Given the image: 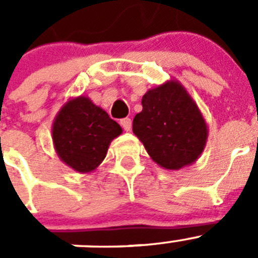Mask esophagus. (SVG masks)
Returning a JSON list of instances; mask_svg holds the SVG:
<instances>
[{
  "instance_id": "esophagus-1",
  "label": "esophagus",
  "mask_w": 258,
  "mask_h": 258,
  "mask_svg": "<svg viewBox=\"0 0 258 258\" xmlns=\"http://www.w3.org/2000/svg\"><path fill=\"white\" fill-rule=\"evenodd\" d=\"M119 123H121V126L123 127L124 131H130L132 127V122L130 118H123V119H121V122H119Z\"/></svg>"
}]
</instances>
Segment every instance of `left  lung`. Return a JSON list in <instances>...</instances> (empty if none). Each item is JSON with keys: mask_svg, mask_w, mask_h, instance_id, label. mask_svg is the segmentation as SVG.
<instances>
[{"mask_svg": "<svg viewBox=\"0 0 258 258\" xmlns=\"http://www.w3.org/2000/svg\"><path fill=\"white\" fill-rule=\"evenodd\" d=\"M141 104L132 130L154 162L174 170L196 162L205 148L208 127L183 86L170 81L151 89Z\"/></svg>", "mask_w": 258, "mask_h": 258, "instance_id": "obj_1", "label": "left lung"}]
</instances>
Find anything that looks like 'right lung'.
<instances>
[{
    "instance_id": "obj_1",
    "label": "right lung",
    "mask_w": 258,
    "mask_h": 258,
    "mask_svg": "<svg viewBox=\"0 0 258 258\" xmlns=\"http://www.w3.org/2000/svg\"><path fill=\"white\" fill-rule=\"evenodd\" d=\"M121 134V126L85 96L70 100L52 128L58 156L80 173L95 169L107 155L110 141Z\"/></svg>"
}]
</instances>
